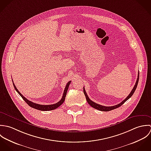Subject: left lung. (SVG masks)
I'll return each mask as SVG.
<instances>
[{
    "label": "left lung",
    "mask_w": 151,
    "mask_h": 151,
    "mask_svg": "<svg viewBox=\"0 0 151 151\" xmlns=\"http://www.w3.org/2000/svg\"><path fill=\"white\" fill-rule=\"evenodd\" d=\"M139 73L138 72V78H137V81H136V83H135V85H134V88L132 89V90L131 91V93H129V94L122 101H121L120 103H119V104H117V105H115V106H109V107H107V106H101V105H100L99 104H97L94 102H93V101H91V99L89 98L85 88H83V93L85 95V97H86V100L88 101V103L89 104V105L91 106L92 107H93L94 109H96L97 110H99L100 111H110V110H114V109H116L119 107H120L121 105H122L127 100H128L134 94V91L136 90L137 89V85H138V81H139Z\"/></svg>",
    "instance_id": "8db88e82"
}]
</instances>
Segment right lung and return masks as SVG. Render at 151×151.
I'll return each mask as SVG.
<instances>
[{
  "label": "right lung",
  "mask_w": 151,
  "mask_h": 151,
  "mask_svg": "<svg viewBox=\"0 0 151 151\" xmlns=\"http://www.w3.org/2000/svg\"><path fill=\"white\" fill-rule=\"evenodd\" d=\"M71 81H69L67 83L66 85V87L64 89L63 91V96H62V99H60V101H58V103H55V104H50V105H41V104H37V103H33L32 101H31L30 100H29L28 99H27L25 97H24L22 94H21V93H20V91L17 90V89L16 88V87L15 86L14 83H13V86H14V89H16V91H17V92L20 94V96L23 98V99L27 103V104L29 106H30V107H31L32 108H34L35 109H37V110H41V111H50V110H54V109H56L57 108H58V107H60V105L64 102L65 101V97H66V93H67V91L68 89V88H69V86L70 83Z\"/></svg>",
  "instance_id": "obj_1"
}]
</instances>
